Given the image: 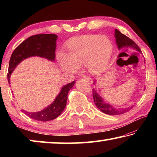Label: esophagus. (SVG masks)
I'll return each instance as SVG.
<instances>
[{
	"label": "esophagus",
	"instance_id": "34e87169",
	"mask_svg": "<svg viewBox=\"0 0 157 157\" xmlns=\"http://www.w3.org/2000/svg\"><path fill=\"white\" fill-rule=\"evenodd\" d=\"M83 78L84 79H86V80H88L89 82H92V79L89 78V77H88V76H86V75H84V77H83Z\"/></svg>",
	"mask_w": 157,
	"mask_h": 157
}]
</instances>
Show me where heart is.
<instances>
[{"instance_id":"obj_1","label":"heart","mask_w":157,"mask_h":157,"mask_svg":"<svg viewBox=\"0 0 157 157\" xmlns=\"http://www.w3.org/2000/svg\"><path fill=\"white\" fill-rule=\"evenodd\" d=\"M113 44L107 36L89 34L73 37L66 44V51H60L59 66L66 71H75L85 65L92 73L102 70L112 53Z\"/></svg>"}]
</instances>
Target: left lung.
Masks as SVG:
<instances>
[{
  "label": "left lung",
  "instance_id": "left-lung-1",
  "mask_svg": "<svg viewBox=\"0 0 157 157\" xmlns=\"http://www.w3.org/2000/svg\"><path fill=\"white\" fill-rule=\"evenodd\" d=\"M115 38L116 44L118 46V49H121L124 47H131L134 49H136L137 51L141 52L140 48L138 46V45L133 41L131 39H129L128 36H127L124 34H122L118 30L116 29L115 30ZM95 81L94 82L95 84ZM93 97H94V102L96 107L99 109L100 111H102L103 113H107L108 115H121L124 113L127 112L132 109V106L130 107L127 108H121V109H116L110 105L107 104L103 101L102 98H101L99 95L97 94V92L94 89H93Z\"/></svg>",
  "mask_w": 157,
  "mask_h": 157
}]
</instances>
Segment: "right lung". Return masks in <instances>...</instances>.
Returning a JSON list of instances; mask_svg holds the SVG:
<instances>
[{"instance_id": "add662e5", "label": "right lung", "mask_w": 157, "mask_h": 157, "mask_svg": "<svg viewBox=\"0 0 157 157\" xmlns=\"http://www.w3.org/2000/svg\"><path fill=\"white\" fill-rule=\"evenodd\" d=\"M57 36L55 34H40L31 36L23 41L12 52L10 59L7 80L10 84V75L14 68L23 59L33 56L46 58L54 61L55 58L56 40ZM75 84V81L63 86L59 95L51 105L38 112H28L21 110L34 120L46 122L54 120L63 112L66 105L68 94Z\"/></svg>"}]
</instances>
